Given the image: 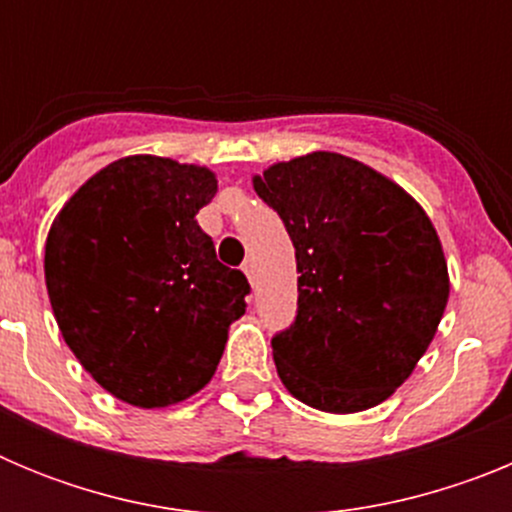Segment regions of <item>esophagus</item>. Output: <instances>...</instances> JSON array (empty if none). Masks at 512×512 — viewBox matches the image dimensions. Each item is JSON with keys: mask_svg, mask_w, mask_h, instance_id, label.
Returning <instances> with one entry per match:
<instances>
[{"mask_svg": "<svg viewBox=\"0 0 512 512\" xmlns=\"http://www.w3.org/2000/svg\"><path fill=\"white\" fill-rule=\"evenodd\" d=\"M243 274H246L248 282H251L253 287V284H256V266H253V261H246V264H243Z\"/></svg>", "mask_w": 512, "mask_h": 512, "instance_id": "1", "label": "esophagus"}]
</instances>
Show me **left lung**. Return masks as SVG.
<instances>
[{
  "label": "left lung",
  "mask_w": 512,
  "mask_h": 512,
  "mask_svg": "<svg viewBox=\"0 0 512 512\" xmlns=\"http://www.w3.org/2000/svg\"><path fill=\"white\" fill-rule=\"evenodd\" d=\"M297 259V318L271 338L289 395L323 413L384 402L431 346L449 269L431 217L400 184L315 151L253 176Z\"/></svg>",
  "instance_id": "1"
}]
</instances>
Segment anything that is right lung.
Wrapping results in <instances>:
<instances>
[{
	"mask_svg": "<svg viewBox=\"0 0 512 512\" xmlns=\"http://www.w3.org/2000/svg\"><path fill=\"white\" fill-rule=\"evenodd\" d=\"M210 169L125 156L81 184L45 241V287L66 346L117 400L169 408L200 392L246 312L248 279L217 261L197 212Z\"/></svg>",
	"mask_w": 512,
	"mask_h": 512,
	"instance_id": "add662e5",
	"label": "right lung"
}]
</instances>
